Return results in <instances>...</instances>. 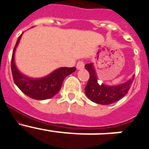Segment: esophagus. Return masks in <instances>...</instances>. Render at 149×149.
<instances>
[{"label":"esophagus","instance_id":"34e87169","mask_svg":"<svg viewBox=\"0 0 149 149\" xmlns=\"http://www.w3.org/2000/svg\"><path fill=\"white\" fill-rule=\"evenodd\" d=\"M84 67H85V64H84V62L82 61H79L78 63H77V64H76V68L78 70L83 69Z\"/></svg>","mask_w":149,"mask_h":149}]
</instances>
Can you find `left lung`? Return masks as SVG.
Segmentation results:
<instances>
[{
    "mask_svg": "<svg viewBox=\"0 0 149 149\" xmlns=\"http://www.w3.org/2000/svg\"><path fill=\"white\" fill-rule=\"evenodd\" d=\"M85 67L90 75L88 82L85 88V94L91 101L98 104L109 105L119 100L127 94L134 79V76L132 79L121 85L114 86H109L104 84L99 85L96 71L92 63L85 64Z\"/></svg>",
    "mask_w": 149,
    "mask_h": 149,
    "instance_id": "8db88e82",
    "label": "left lung"
}]
</instances>
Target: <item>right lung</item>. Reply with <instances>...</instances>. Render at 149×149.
I'll use <instances>...</instances> for the list:
<instances>
[{"label":"right lung","instance_id":"right-lung-1","mask_svg":"<svg viewBox=\"0 0 149 149\" xmlns=\"http://www.w3.org/2000/svg\"><path fill=\"white\" fill-rule=\"evenodd\" d=\"M22 33L19 37L12 55L11 70L14 82L24 94L32 99H49L58 92L64 79L68 75L75 72L76 67H61L55 70L49 75L40 79L30 78L19 72L15 64V52L19 45Z\"/></svg>","mask_w":149,"mask_h":149}]
</instances>
